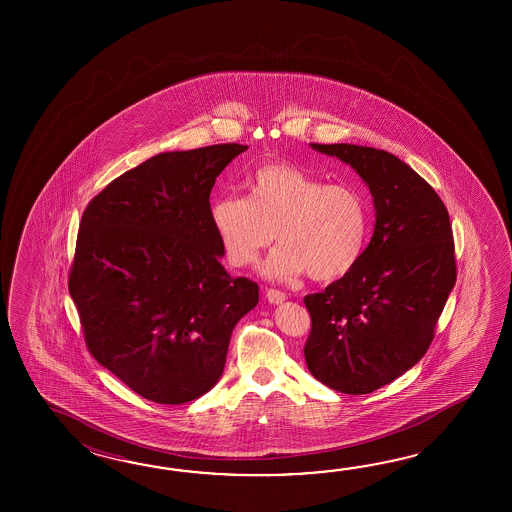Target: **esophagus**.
Instances as JSON below:
<instances>
[{
  "mask_svg": "<svg viewBox=\"0 0 512 512\" xmlns=\"http://www.w3.org/2000/svg\"><path fill=\"white\" fill-rule=\"evenodd\" d=\"M265 296H267V300H269V304H282V302H285V293H282V291H278V289H269L267 293H265Z\"/></svg>",
  "mask_w": 512,
  "mask_h": 512,
  "instance_id": "esophagus-1",
  "label": "esophagus"
}]
</instances>
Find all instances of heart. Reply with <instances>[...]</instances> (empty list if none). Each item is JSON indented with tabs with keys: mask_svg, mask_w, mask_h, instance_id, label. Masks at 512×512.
Masks as SVG:
<instances>
[{
	"mask_svg": "<svg viewBox=\"0 0 512 512\" xmlns=\"http://www.w3.org/2000/svg\"><path fill=\"white\" fill-rule=\"evenodd\" d=\"M247 197L221 196L210 219L230 265L249 267L276 238L282 243L263 265L272 280L309 274L335 282L362 258L370 207L359 186L327 185L291 164H267L247 177Z\"/></svg>",
	"mask_w": 512,
	"mask_h": 512,
	"instance_id": "heart-1",
	"label": "heart"
}]
</instances>
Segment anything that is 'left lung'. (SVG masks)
I'll return each mask as SVG.
<instances>
[{"label": "left lung", "mask_w": 512, "mask_h": 512, "mask_svg": "<svg viewBox=\"0 0 512 512\" xmlns=\"http://www.w3.org/2000/svg\"><path fill=\"white\" fill-rule=\"evenodd\" d=\"M349 164L370 188L375 227L351 271L305 296L311 375L349 395L375 392L423 359L456 283L448 212L434 188L392 153L311 144Z\"/></svg>", "instance_id": "left-lung-1"}]
</instances>
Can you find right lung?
<instances>
[{"label": "right lung", "mask_w": 512, "mask_h": 512, "mask_svg": "<svg viewBox=\"0 0 512 512\" xmlns=\"http://www.w3.org/2000/svg\"><path fill=\"white\" fill-rule=\"evenodd\" d=\"M247 148L157 153L84 210L69 293L87 348L153 403L212 390L232 329L258 304V283L221 265L208 201L216 177Z\"/></svg>", "instance_id": "right-lung-1"}]
</instances>
